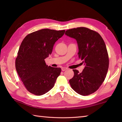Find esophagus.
Masks as SVG:
<instances>
[{
  "label": "esophagus",
  "mask_w": 122,
  "mask_h": 122,
  "mask_svg": "<svg viewBox=\"0 0 122 122\" xmlns=\"http://www.w3.org/2000/svg\"><path fill=\"white\" fill-rule=\"evenodd\" d=\"M67 69H68V68H64V67H62V68H61L62 71H63L66 70H67Z\"/></svg>",
  "instance_id": "1"
}]
</instances>
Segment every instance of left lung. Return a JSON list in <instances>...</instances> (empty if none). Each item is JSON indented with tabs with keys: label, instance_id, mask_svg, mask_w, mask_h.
Segmentation results:
<instances>
[{
	"label": "left lung",
	"instance_id": "8db88e82",
	"mask_svg": "<svg viewBox=\"0 0 122 122\" xmlns=\"http://www.w3.org/2000/svg\"><path fill=\"white\" fill-rule=\"evenodd\" d=\"M65 35L76 40L79 58L85 66L81 73L73 70L71 86L80 95L92 94L104 81L108 71L109 59L104 41L99 33L85 27L68 30Z\"/></svg>",
	"mask_w": 122,
	"mask_h": 122
}]
</instances>
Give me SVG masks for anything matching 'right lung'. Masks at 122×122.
Instances as JSON below:
<instances>
[{
	"label": "right lung",
	"mask_w": 122,
	"mask_h": 122,
	"mask_svg": "<svg viewBox=\"0 0 122 122\" xmlns=\"http://www.w3.org/2000/svg\"><path fill=\"white\" fill-rule=\"evenodd\" d=\"M65 30L43 29L28 35L21 43L15 59V69L27 90L42 95L54 86L61 69L46 65L45 60Z\"/></svg>",
	"instance_id": "right-lung-1"
}]
</instances>
